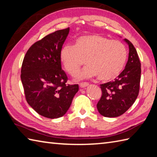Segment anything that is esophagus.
Masks as SVG:
<instances>
[{
    "label": "esophagus",
    "mask_w": 157,
    "mask_h": 157,
    "mask_svg": "<svg viewBox=\"0 0 157 157\" xmlns=\"http://www.w3.org/2000/svg\"><path fill=\"white\" fill-rule=\"evenodd\" d=\"M88 85H89V83L86 82H81L79 84L80 87H81V88H85V87H86V86H87Z\"/></svg>",
    "instance_id": "obj_1"
}]
</instances>
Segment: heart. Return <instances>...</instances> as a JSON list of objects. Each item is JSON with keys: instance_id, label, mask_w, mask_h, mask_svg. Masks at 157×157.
Segmentation results:
<instances>
[{"instance_id": "obj_1", "label": "heart", "mask_w": 157, "mask_h": 157, "mask_svg": "<svg viewBox=\"0 0 157 157\" xmlns=\"http://www.w3.org/2000/svg\"><path fill=\"white\" fill-rule=\"evenodd\" d=\"M127 59L125 45L118 40L98 34L80 36L72 46L65 45L60 52V60L69 75L75 76L84 63L87 67L78 75V79L98 76L101 81L116 78L124 67Z\"/></svg>"}]
</instances>
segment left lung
Masks as SVG:
<instances>
[{
	"mask_svg": "<svg viewBox=\"0 0 157 157\" xmlns=\"http://www.w3.org/2000/svg\"><path fill=\"white\" fill-rule=\"evenodd\" d=\"M129 56L124 71L113 81L100 85L102 95L97 104L103 116L116 117L124 113L135 102L140 90L141 64L136 50L130 41Z\"/></svg>",
	"mask_w": 157,
	"mask_h": 157,
	"instance_id": "obj_1",
	"label": "left lung"
}]
</instances>
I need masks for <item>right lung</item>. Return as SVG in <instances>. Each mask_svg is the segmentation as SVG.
<instances>
[{"mask_svg": "<svg viewBox=\"0 0 157 157\" xmlns=\"http://www.w3.org/2000/svg\"><path fill=\"white\" fill-rule=\"evenodd\" d=\"M69 29L58 30L34 43L22 63L21 79L27 102L37 113L50 119L67 113L78 90V85L67 83L60 60Z\"/></svg>", "mask_w": 157, "mask_h": 157, "instance_id": "add662e5", "label": "right lung"}]
</instances>
